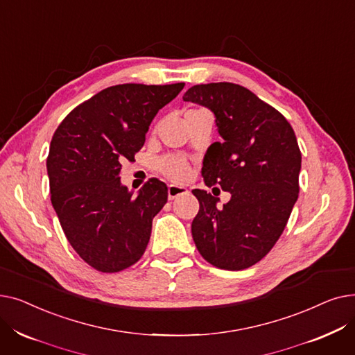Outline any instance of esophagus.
<instances>
[{
  "mask_svg": "<svg viewBox=\"0 0 355 355\" xmlns=\"http://www.w3.org/2000/svg\"><path fill=\"white\" fill-rule=\"evenodd\" d=\"M187 193H189L187 189L178 187V185H170V187H168V198L170 200H174V198H177L182 194H187Z\"/></svg>",
  "mask_w": 355,
  "mask_h": 355,
  "instance_id": "esophagus-1",
  "label": "esophagus"
}]
</instances>
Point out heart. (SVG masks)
I'll list each match as a JSON object with an SVG mask.
<instances>
[{"instance_id":"b5f03b06","label":"heart","mask_w":355,"mask_h":355,"mask_svg":"<svg viewBox=\"0 0 355 355\" xmlns=\"http://www.w3.org/2000/svg\"><path fill=\"white\" fill-rule=\"evenodd\" d=\"M197 110H201V109H189L185 114H191V112H197ZM157 166L162 175L175 182H182L185 180H189L191 173L189 161L180 155H165L161 159H158Z\"/></svg>"}]
</instances>
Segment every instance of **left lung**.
I'll return each instance as SVG.
<instances>
[{"label":"left lung","mask_w":355,"mask_h":355,"mask_svg":"<svg viewBox=\"0 0 355 355\" xmlns=\"http://www.w3.org/2000/svg\"><path fill=\"white\" fill-rule=\"evenodd\" d=\"M182 99L214 112L223 141L204 157L202 178L207 187L232 194L218 209L211 193L193 190L200 202L194 243L216 268H250L281 237L300 194L301 149L293 129L281 112L240 85H196Z\"/></svg>","instance_id":"8db88e82"}]
</instances>
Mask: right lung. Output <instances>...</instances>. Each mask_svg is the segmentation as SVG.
Listing matches in <instances>:
<instances>
[{
    "mask_svg": "<svg viewBox=\"0 0 355 355\" xmlns=\"http://www.w3.org/2000/svg\"><path fill=\"white\" fill-rule=\"evenodd\" d=\"M184 83L110 86L74 107L55 129L47 157L51 204L69 243L85 262L115 273L142 257L153 218L168 198L149 178L138 196L121 184L158 110Z\"/></svg>",
    "mask_w": 355,
    "mask_h": 355,
    "instance_id": "obj_1",
    "label": "right lung"
}]
</instances>
